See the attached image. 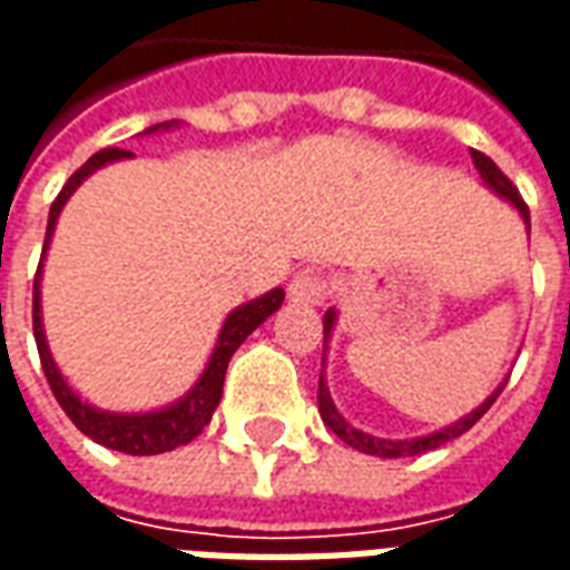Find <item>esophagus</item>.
Instances as JSON below:
<instances>
[{
  "label": "esophagus",
  "instance_id": "esophagus-1",
  "mask_svg": "<svg viewBox=\"0 0 570 570\" xmlns=\"http://www.w3.org/2000/svg\"><path fill=\"white\" fill-rule=\"evenodd\" d=\"M326 293H330V281L321 272H298L289 281V298L302 305H321Z\"/></svg>",
  "mask_w": 570,
  "mask_h": 570
}]
</instances>
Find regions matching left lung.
I'll return each mask as SVG.
<instances>
[{
    "label": "left lung",
    "instance_id": "obj_1",
    "mask_svg": "<svg viewBox=\"0 0 570 570\" xmlns=\"http://www.w3.org/2000/svg\"><path fill=\"white\" fill-rule=\"evenodd\" d=\"M473 155V164H476L479 176H482V183L491 188V191H498L501 198H507L510 204H513L515 210H519V216L525 219V228L531 232V216H528V204L522 200V195L515 191V186L503 176V170L498 167V164L491 161L489 155H482V151H470ZM333 326H335V311L330 308L326 311V317H323V342H330V335H333ZM507 384V382H503ZM503 384H498V391L482 403V406H476L470 415H464L461 421H454L452 428H442L436 430V433H428V436H419V440H379V436H370V433H363V430H357L354 424H347L345 419H342V412L335 409L333 396H330V387H326V382H323V372H321V384H317V409H321V419L326 428L333 430L335 436L342 442H347L351 449H357V452L363 454H375V458H412V454H424V452H433V449H440V445H445L449 440H458L461 433H466V430L473 428L485 412L491 409V403L498 400V394L503 391Z\"/></svg>",
    "mask_w": 570,
    "mask_h": 570
}]
</instances>
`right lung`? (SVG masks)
I'll use <instances>...</instances> for the list:
<instances>
[{
    "label": "right lung",
    "instance_id": "add662e5",
    "mask_svg": "<svg viewBox=\"0 0 570 570\" xmlns=\"http://www.w3.org/2000/svg\"><path fill=\"white\" fill-rule=\"evenodd\" d=\"M179 121H164V125H155L151 130L161 128H176ZM118 158H130L128 149H100L97 155H91L88 161L81 164L76 174L69 176L67 186L60 188V195L51 204V213H48V232H45V249L51 244V235H55L57 216L63 210V204L69 200V195L88 179V176L104 167L109 161H118ZM42 249V256H45ZM39 284H42V265L36 272V281H32V335H36V347H39V360H42L45 379L51 384V394L57 396L60 409L67 412L69 421L85 433L91 436L94 442H100L112 452L125 454H161L174 452L176 445H186L198 436L200 430L207 428L213 419V412L223 400V382L225 370H228V360L235 354L237 347L244 345L247 338L259 323H265L272 317L274 311L284 305V289L277 286L265 296L253 298L247 305L235 308L228 317H225L223 330H219V338H216V347H213L210 360H207V370L200 372V379L195 382V387L188 391L183 400H176L170 406L158 409V412H140V415H118V412H104V409H94L91 403H85L72 387L67 384V379L57 370L55 357L48 351V342H45L42 330V293H39Z\"/></svg>",
    "mask_w": 570,
    "mask_h": 570
}]
</instances>
